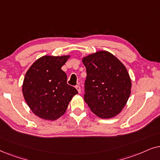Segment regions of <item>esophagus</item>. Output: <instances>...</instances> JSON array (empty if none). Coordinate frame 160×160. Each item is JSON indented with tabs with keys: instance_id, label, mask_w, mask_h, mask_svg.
<instances>
[{
	"instance_id": "obj_1",
	"label": "esophagus",
	"mask_w": 160,
	"mask_h": 160,
	"mask_svg": "<svg viewBox=\"0 0 160 160\" xmlns=\"http://www.w3.org/2000/svg\"><path fill=\"white\" fill-rule=\"evenodd\" d=\"M76 89H77L78 93H81V87H80L79 85H77V86H76Z\"/></svg>"
}]
</instances>
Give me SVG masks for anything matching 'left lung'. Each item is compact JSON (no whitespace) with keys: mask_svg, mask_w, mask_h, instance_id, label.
Listing matches in <instances>:
<instances>
[{"mask_svg":"<svg viewBox=\"0 0 160 160\" xmlns=\"http://www.w3.org/2000/svg\"><path fill=\"white\" fill-rule=\"evenodd\" d=\"M86 67L84 101L101 119H111L122 111L131 93L132 82L123 63L109 52L82 58Z\"/></svg>","mask_w":160,"mask_h":160,"instance_id":"8db88e82","label":"left lung"}]
</instances>
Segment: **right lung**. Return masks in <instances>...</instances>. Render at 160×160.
<instances>
[{"label": "right lung", "instance_id": "1", "mask_svg": "<svg viewBox=\"0 0 160 160\" xmlns=\"http://www.w3.org/2000/svg\"><path fill=\"white\" fill-rule=\"evenodd\" d=\"M70 55H45L38 58L26 72L22 94L32 113L41 119L57 120L64 114L78 91L67 84L61 69Z\"/></svg>", "mask_w": 160, "mask_h": 160}]
</instances>
